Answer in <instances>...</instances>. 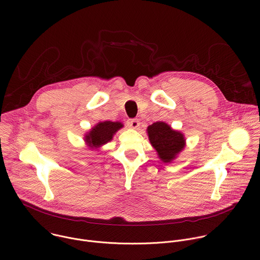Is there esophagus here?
Returning <instances> with one entry per match:
<instances>
[{
	"mask_svg": "<svg viewBox=\"0 0 260 260\" xmlns=\"http://www.w3.org/2000/svg\"><path fill=\"white\" fill-rule=\"evenodd\" d=\"M127 125L132 128H138L140 126V121L138 119H128L127 120Z\"/></svg>",
	"mask_w": 260,
	"mask_h": 260,
	"instance_id": "obj_1",
	"label": "esophagus"
}]
</instances>
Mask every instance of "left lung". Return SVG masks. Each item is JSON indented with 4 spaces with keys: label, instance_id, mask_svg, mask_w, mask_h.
<instances>
[{
    "label": "left lung",
    "instance_id": "left-lung-1",
    "mask_svg": "<svg viewBox=\"0 0 260 260\" xmlns=\"http://www.w3.org/2000/svg\"><path fill=\"white\" fill-rule=\"evenodd\" d=\"M151 145L164 162H171L184 148V137L165 122H155L148 126Z\"/></svg>",
    "mask_w": 260,
    "mask_h": 260
}]
</instances>
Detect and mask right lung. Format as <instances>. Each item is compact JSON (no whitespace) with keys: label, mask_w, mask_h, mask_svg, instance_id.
Here are the masks:
<instances>
[{"label":"right lung","mask_w":260,"mask_h":260,"mask_svg":"<svg viewBox=\"0 0 260 260\" xmlns=\"http://www.w3.org/2000/svg\"><path fill=\"white\" fill-rule=\"evenodd\" d=\"M122 127L120 122H112V121H105L96 124L86 136V142L91 147H99L107 142L111 141L113 138V135Z\"/></svg>","instance_id":"1"}]
</instances>
